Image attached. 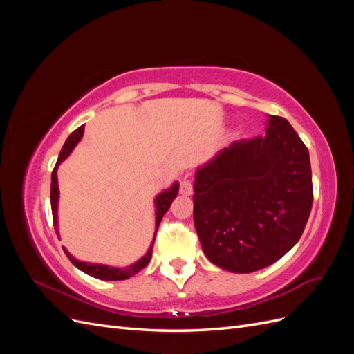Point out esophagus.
Listing matches in <instances>:
<instances>
[{"label":"esophagus","mask_w":354,"mask_h":354,"mask_svg":"<svg viewBox=\"0 0 354 354\" xmlns=\"http://www.w3.org/2000/svg\"><path fill=\"white\" fill-rule=\"evenodd\" d=\"M180 194L183 196H190L192 194H194V183H192V180L185 177L183 180H181L180 183Z\"/></svg>","instance_id":"1"}]
</instances>
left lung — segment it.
Masks as SVG:
<instances>
[{
  "label": "left lung",
  "instance_id": "1",
  "mask_svg": "<svg viewBox=\"0 0 354 354\" xmlns=\"http://www.w3.org/2000/svg\"><path fill=\"white\" fill-rule=\"evenodd\" d=\"M196 169L194 221L208 260L233 273L273 264L301 238L313 203L306 145L285 118Z\"/></svg>",
  "mask_w": 354,
  "mask_h": 354
}]
</instances>
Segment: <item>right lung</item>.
<instances>
[{"label":"right lung","instance_id":"1","mask_svg":"<svg viewBox=\"0 0 354 354\" xmlns=\"http://www.w3.org/2000/svg\"><path fill=\"white\" fill-rule=\"evenodd\" d=\"M82 134H84V125H81L80 128H77L68 138L65 145H63L62 151L59 153V158H57V162L55 165V169H53L51 173V192H50V201H51V212H53V223H55V230L56 233L59 234V221H57V205H59V185H57V168L59 165L65 160L75 149V146L78 145V142L82 138ZM178 194V181H176V183L171 186L169 189L160 192V194L155 198V234H153V241L151 243V246H149L147 252L142 257L140 260H137L134 264H130L127 267H109L106 264H94V263H85V261H80L75 259V257H72L66 248L65 250V254L68 255V259L71 260V263L78 267V269L84 273H87L93 277H95V279H102V281H124V279H128V277L134 276L136 273L140 272L142 269H145V267L149 264V261H151L152 259V250H153V243H155V238H156V232H158V227H159V223L160 220H162L164 214L169 209V205L171 202H173L176 199Z\"/></svg>","mask_w":354,"mask_h":354}]
</instances>
